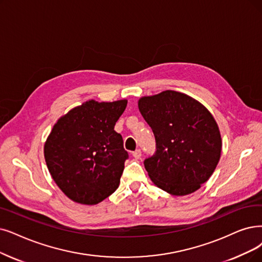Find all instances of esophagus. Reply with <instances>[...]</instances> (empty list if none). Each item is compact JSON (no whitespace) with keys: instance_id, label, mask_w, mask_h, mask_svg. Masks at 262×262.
Returning <instances> with one entry per match:
<instances>
[{"instance_id":"1","label":"esophagus","mask_w":262,"mask_h":262,"mask_svg":"<svg viewBox=\"0 0 262 262\" xmlns=\"http://www.w3.org/2000/svg\"><path fill=\"white\" fill-rule=\"evenodd\" d=\"M132 156L134 157L135 159H140V158H141V156H142V151H141V149H137L135 151H133V152H132Z\"/></svg>"}]
</instances>
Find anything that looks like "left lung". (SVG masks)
Masks as SVG:
<instances>
[{
    "label": "left lung",
    "mask_w": 262,
    "mask_h": 262,
    "mask_svg": "<svg viewBox=\"0 0 262 262\" xmlns=\"http://www.w3.org/2000/svg\"><path fill=\"white\" fill-rule=\"evenodd\" d=\"M139 110L156 139L155 155L144 161L152 183L173 195L198 190L221 159L222 137L213 115L173 90L141 98Z\"/></svg>",
    "instance_id": "obj_1"
}]
</instances>
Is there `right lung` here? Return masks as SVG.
Here are the masks:
<instances>
[{"label":"right lung","instance_id":"right-lung-1","mask_svg":"<svg viewBox=\"0 0 262 262\" xmlns=\"http://www.w3.org/2000/svg\"><path fill=\"white\" fill-rule=\"evenodd\" d=\"M127 100H89L58 119L44 156L58 187L72 201L95 205L117 189L128 152L114 130Z\"/></svg>","mask_w":262,"mask_h":262}]
</instances>
